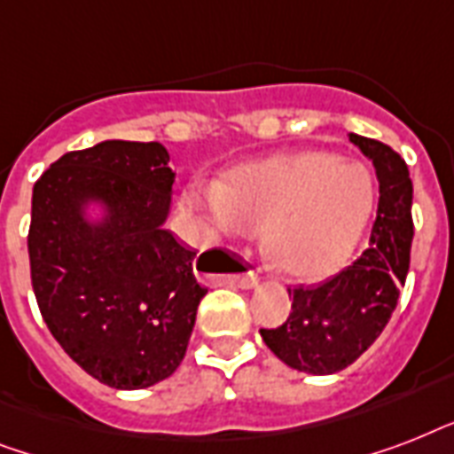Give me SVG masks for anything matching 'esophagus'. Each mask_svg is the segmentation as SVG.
Wrapping results in <instances>:
<instances>
[{"label":"esophagus","instance_id":"1","mask_svg":"<svg viewBox=\"0 0 454 454\" xmlns=\"http://www.w3.org/2000/svg\"><path fill=\"white\" fill-rule=\"evenodd\" d=\"M238 283H240V287H256V285H259V270H249L247 276L245 278H240V280H238Z\"/></svg>","mask_w":454,"mask_h":454}]
</instances>
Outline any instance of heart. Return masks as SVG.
Here are the masks:
<instances>
[{
	"instance_id": "b5f03b06",
	"label": "heart",
	"mask_w": 454,
	"mask_h": 454,
	"mask_svg": "<svg viewBox=\"0 0 454 454\" xmlns=\"http://www.w3.org/2000/svg\"><path fill=\"white\" fill-rule=\"evenodd\" d=\"M374 178L363 162L325 151L280 153L195 181L185 202L219 235L249 238L263 226L270 259L285 276L316 280L337 270L374 209Z\"/></svg>"
}]
</instances>
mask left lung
<instances>
[{
  "label": "left lung",
  "instance_id": "left-lung-1",
  "mask_svg": "<svg viewBox=\"0 0 454 454\" xmlns=\"http://www.w3.org/2000/svg\"><path fill=\"white\" fill-rule=\"evenodd\" d=\"M370 157L380 178L377 219L365 252L337 276L287 290L292 313L276 330H262L270 351L292 370L334 374L372 346L394 313L405 285L412 247V181L394 148L348 134Z\"/></svg>",
  "mask_w": 454,
  "mask_h": 454
}]
</instances>
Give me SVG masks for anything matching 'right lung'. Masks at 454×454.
Masks as SVG:
<instances>
[{
    "label": "right lung",
    "instance_id": "obj_1",
    "mask_svg": "<svg viewBox=\"0 0 454 454\" xmlns=\"http://www.w3.org/2000/svg\"><path fill=\"white\" fill-rule=\"evenodd\" d=\"M174 171L162 144L103 141L56 160L32 188V290L53 339L113 388L153 387L188 348L195 252L164 228ZM89 204L104 216L91 222Z\"/></svg>",
    "mask_w": 454,
    "mask_h": 454
}]
</instances>
